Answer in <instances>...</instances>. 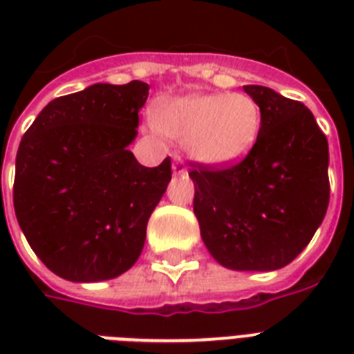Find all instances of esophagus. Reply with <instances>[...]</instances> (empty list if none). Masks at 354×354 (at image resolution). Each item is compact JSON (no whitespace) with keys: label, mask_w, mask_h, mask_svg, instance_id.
<instances>
[{"label":"esophagus","mask_w":354,"mask_h":354,"mask_svg":"<svg viewBox=\"0 0 354 354\" xmlns=\"http://www.w3.org/2000/svg\"><path fill=\"white\" fill-rule=\"evenodd\" d=\"M172 172H174V174H178V176L187 174V167H185V163H183V160L180 158V156H176V158H174V161H172Z\"/></svg>","instance_id":"34e87169"}]
</instances>
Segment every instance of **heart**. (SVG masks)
<instances>
[{"mask_svg": "<svg viewBox=\"0 0 354 354\" xmlns=\"http://www.w3.org/2000/svg\"><path fill=\"white\" fill-rule=\"evenodd\" d=\"M156 130L183 141L207 165H230L253 149L261 130V108L253 97L196 93L171 101L156 113Z\"/></svg>", "mask_w": 354, "mask_h": 354, "instance_id": "b5f03b06", "label": "heart"}]
</instances>
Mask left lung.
Segmentation results:
<instances>
[{
	"label": "left lung",
	"instance_id": "obj_1",
	"mask_svg": "<svg viewBox=\"0 0 354 354\" xmlns=\"http://www.w3.org/2000/svg\"><path fill=\"white\" fill-rule=\"evenodd\" d=\"M261 108L253 149L230 165L193 163L194 215L226 268L270 272L305 250L329 205V145L313 112L264 86H244Z\"/></svg>",
	"mask_w": 354,
	"mask_h": 354
}]
</instances>
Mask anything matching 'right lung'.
Instances as JSON below:
<instances>
[{
    "mask_svg": "<svg viewBox=\"0 0 354 354\" xmlns=\"http://www.w3.org/2000/svg\"><path fill=\"white\" fill-rule=\"evenodd\" d=\"M149 84H93L47 104L16 156L14 211L32 252L75 283L113 279L143 250L171 182V158L143 167L128 150Z\"/></svg>",
    "mask_w": 354,
    "mask_h": 354,
    "instance_id": "right-lung-1",
    "label": "right lung"
}]
</instances>
